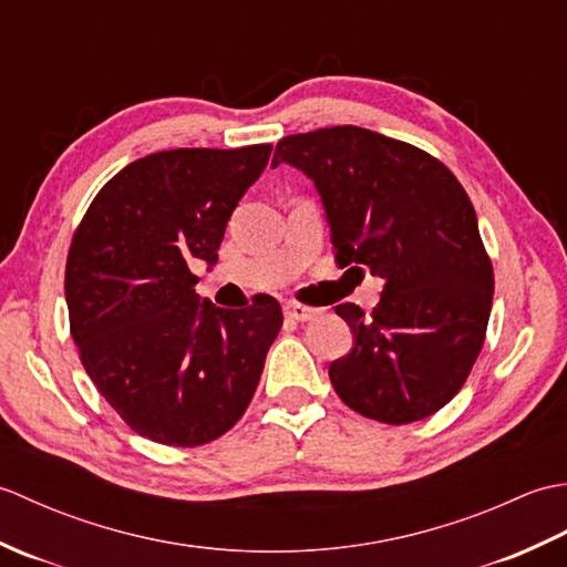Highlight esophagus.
Segmentation results:
<instances>
[{"label":"esophagus","mask_w":567,"mask_h":567,"mask_svg":"<svg viewBox=\"0 0 567 567\" xmlns=\"http://www.w3.org/2000/svg\"><path fill=\"white\" fill-rule=\"evenodd\" d=\"M323 309L319 307H307V305H299V302H287L285 305V315L287 319L292 321H315Z\"/></svg>","instance_id":"esophagus-1"}]
</instances>
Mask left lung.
<instances>
[{
	"instance_id": "left-lung-1",
	"label": "left lung",
	"mask_w": 567,
	"mask_h": 567,
	"mask_svg": "<svg viewBox=\"0 0 567 567\" xmlns=\"http://www.w3.org/2000/svg\"><path fill=\"white\" fill-rule=\"evenodd\" d=\"M280 163L315 179L336 265L382 277L372 315L336 307L355 346L331 363L333 390L382 424L436 414L483 351L495 292L467 192L431 153L360 126L287 136Z\"/></svg>"
}]
</instances>
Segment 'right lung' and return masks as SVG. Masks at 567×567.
I'll list each match as a JSON object with an SVG mask.
<instances>
[{
    "instance_id": "1",
    "label": "right lung",
    "mask_w": 567,
    "mask_h": 567,
    "mask_svg": "<svg viewBox=\"0 0 567 567\" xmlns=\"http://www.w3.org/2000/svg\"><path fill=\"white\" fill-rule=\"evenodd\" d=\"M270 143L175 148L128 163L72 234L70 333L94 388L141 436L195 449L244 416L282 309L199 305L189 260L216 262L238 199Z\"/></svg>"
}]
</instances>
